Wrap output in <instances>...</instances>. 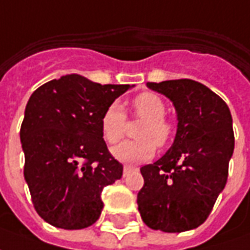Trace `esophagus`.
Instances as JSON below:
<instances>
[{
    "label": "esophagus",
    "instance_id": "esophagus-1",
    "mask_svg": "<svg viewBox=\"0 0 250 250\" xmlns=\"http://www.w3.org/2000/svg\"><path fill=\"white\" fill-rule=\"evenodd\" d=\"M132 169H137V167H132V165H125V167H123V172H125V174H127L130 170H132Z\"/></svg>",
    "mask_w": 250,
    "mask_h": 250
}]
</instances>
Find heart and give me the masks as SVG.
<instances>
[{"label":"heart","mask_w":250,"mask_h":250,"mask_svg":"<svg viewBox=\"0 0 250 250\" xmlns=\"http://www.w3.org/2000/svg\"><path fill=\"white\" fill-rule=\"evenodd\" d=\"M132 112L143 120L138 128V141H125L112 149V155L122 162H142L150 160L155 153V145L165 147L174 135V125L165 118L167 105L160 96L143 92L132 99ZM127 115L123 107L112 103L104 111L100 120L101 135L108 145H115L125 137Z\"/></svg>","instance_id":"obj_1"}]
</instances>
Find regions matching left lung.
<instances>
[{
    "label": "left lung",
    "instance_id": "left-lung-1",
    "mask_svg": "<svg viewBox=\"0 0 250 250\" xmlns=\"http://www.w3.org/2000/svg\"><path fill=\"white\" fill-rule=\"evenodd\" d=\"M177 111L172 147L158 161L141 167L145 180L138 210L153 230L181 233L208 218L226 186L234 150L233 119L228 104L193 80L147 83Z\"/></svg>",
    "mask_w": 250,
    "mask_h": 250
}]
</instances>
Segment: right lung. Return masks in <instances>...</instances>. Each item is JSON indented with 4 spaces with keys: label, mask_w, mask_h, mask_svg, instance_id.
I'll list each match as a JSON object with an SVG mask.
<instances>
[{
    "label": "right lung",
    "mask_w": 250,
    "mask_h": 250,
    "mask_svg": "<svg viewBox=\"0 0 250 250\" xmlns=\"http://www.w3.org/2000/svg\"><path fill=\"white\" fill-rule=\"evenodd\" d=\"M127 89L67 74L29 97L20 128L24 177L35 210L47 223L78 230L99 219L101 192L123 174L103 139L100 120Z\"/></svg>",
    "instance_id": "add662e5"
}]
</instances>
